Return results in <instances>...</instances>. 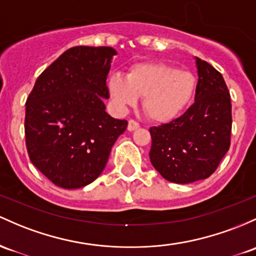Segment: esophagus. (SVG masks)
I'll return each instance as SVG.
<instances>
[{
    "label": "esophagus",
    "instance_id": "esophagus-1",
    "mask_svg": "<svg viewBox=\"0 0 256 256\" xmlns=\"http://www.w3.org/2000/svg\"><path fill=\"white\" fill-rule=\"evenodd\" d=\"M138 128H140V124L134 122V120H130V122H128V131H134V130H137Z\"/></svg>",
    "mask_w": 256,
    "mask_h": 256
}]
</instances>
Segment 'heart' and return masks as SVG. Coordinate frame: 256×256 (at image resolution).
I'll return each mask as SVG.
<instances>
[{"label": "heart", "instance_id": "1", "mask_svg": "<svg viewBox=\"0 0 256 256\" xmlns=\"http://www.w3.org/2000/svg\"><path fill=\"white\" fill-rule=\"evenodd\" d=\"M108 90L118 108L126 109L143 97V109L150 120L169 122L178 118L192 100L196 78L188 70L162 62L134 64L126 76L113 74Z\"/></svg>", "mask_w": 256, "mask_h": 256}]
</instances>
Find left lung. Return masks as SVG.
<instances>
[{"label":"left lung","instance_id":"left-lung-1","mask_svg":"<svg viewBox=\"0 0 256 256\" xmlns=\"http://www.w3.org/2000/svg\"><path fill=\"white\" fill-rule=\"evenodd\" d=\"M194 103L178 119L150 128L152 165L165 180L190 184L208 178L230 148L232 113L222 75L200 58Z\"/></svg>","mask_w":256,"mask_h":256}]
</instances>
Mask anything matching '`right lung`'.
I'll return each mask as SVG.
<instances>
[{"mask_svg": "<svg viewBox=\"0 0 256 256\" xmlns=\"http://www.w3.org/2000/svg\"><path fill=\"white\" fill-rule=\"evenodd\" d=\"M116 54L112 47H72L44 70L28 97V153L56 186L76 190L94 182L128 128L106 112V78Z\"/></svg>", "mask_w": 256, "mask_h": 256, "instance_id": "1", "label": "right lung"}]
</instances>
